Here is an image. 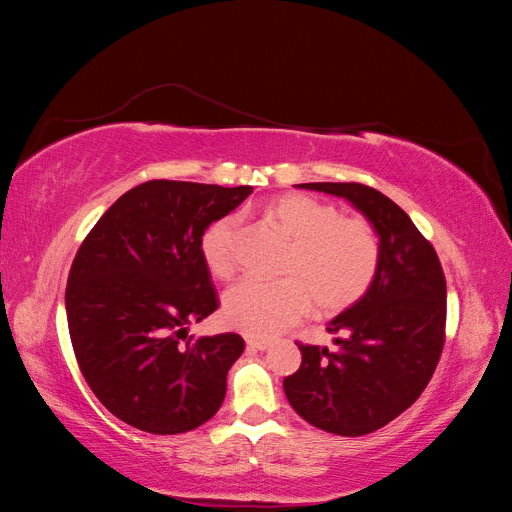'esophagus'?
<instances>
[{
  "label": "esophagus",
  "mask_w": 512,
  "mask_h": 512,
  "mask_svg": "<svg viewBox=\"0 0 512 512\" xmlns=\"http://www.w3.org/2000/svg\"><path fill=\"white\" fill-rule=\"evenodd\" d=\"M247 348L250 350H269L271 348V342H267V339H254V337H250L247 339Z\"/></svg>",
  "instance_id": "esophagus-1"
}]
</instances>
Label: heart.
Here are the masks:
<instances>
[{
  "label": "heart",
  "mask_w": 512,
  "mask_h": 512,
  "mask_svg": "<svg viewBox=\"0 0 512 512\" xmlns=\"http://www.w3.org/2000/svg\"><path fill=\"white\" fill-rule=\"evenodd\" d=\"M262 211L280 226L292 245L282 280L245 277L224 294L228 327L250 337H271L301 320L312 303L335 314L365 297L374 284L382 247L378 230L363 215H339L324 200L288 192L269 198ZM239 218L213 222L203 235V258L215 277H230L237 267Z\"/></svg>",
  "instance_id": "obj_1"
}]
</instances>
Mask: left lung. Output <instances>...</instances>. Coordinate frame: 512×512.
Listing matches in <instances>:
<instances>
[{
  "label": "left lung",
  "instance_id": "8db88e82",
  "mask_svg": "<svg viewBox=\"0 0 512 512\" xmlns=\"http://www.w3.org/2000/svg\"><path fill=\"white\" fill-rule=\"evenodd\" d=\"M342 196L380 235V269L361 301L329 322L335 350L299 344L301 367L284 378L290 406L309 425L365 436L421 397L446 339V280L433 245L389 196L363 183H301Z\"/></svg>",
  "mask_w": 512,
  "mask_h": 512
}]
</instances>
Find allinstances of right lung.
Returning a JSON list of instances; mask_svg holds the SVG:
<instances>
[{"label": "right lung", "mask_w": 512, "mask_h": 512, "mask_svg": "<svg viewBox=\"0 0 512 512\" xmlns=\"http://www.w3.org/2000/svg\"><path fill=\"white\" fill-rule=\"evenodd\" d=\"M252 194L153 179L123 194L76 252L66 312L76 363L100 404L147 433H183L220 410L245 342L188 337L220 307L205 230Z\"/></svg>", "instance_id": "obj_1"}]
</instances>
